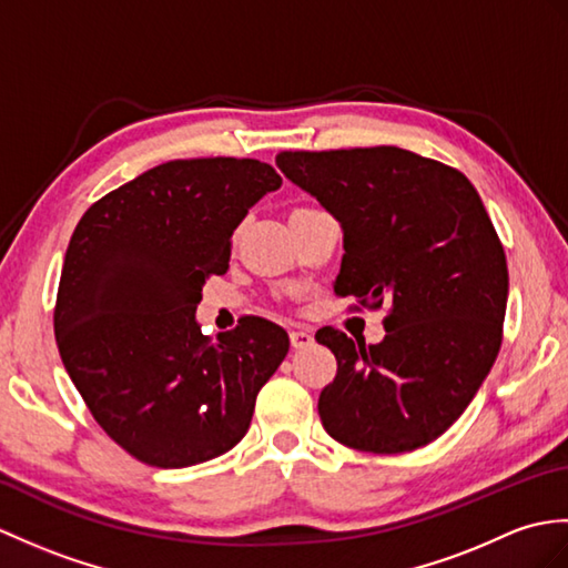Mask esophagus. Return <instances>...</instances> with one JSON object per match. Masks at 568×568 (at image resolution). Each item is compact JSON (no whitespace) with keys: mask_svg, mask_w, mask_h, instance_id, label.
Masks as SVG:
<instances>
[{"mask_svg":"<svg viewBox=\"0 0 568 568\" xmlns=\"http://www.w3.org/2000/svg\"><path fill=\"white\" fill-rule=\"evenodd\" d=\"M290 344H293V348H307L314 344V336L307 328H293V332H290Z\"/></svg>","mask_w":568,"mask_h":568,"instance_id":"1","label":"esophagus"}]
</instances>
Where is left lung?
Wrapping results in <instances>:
<instances>
[{"label": "left lung", "instance_id": "1", "mask_svg": "<svg viewBox=\"0 0 568 568\" xmlns=\"http://www.w3.org/2000/svg\"><path fill=\"white\" fill-rule=\"evenodd\" d=\"M275 166L341 224L336 293L392 305L377 346L316 332L338 363L320 394L326 433L365 453L428 445L463 416L504 332L506 254L477 189L399 148L281 152Z\"/></svg>", "mask_w": 568, "mask_h": 568}]
</instances>
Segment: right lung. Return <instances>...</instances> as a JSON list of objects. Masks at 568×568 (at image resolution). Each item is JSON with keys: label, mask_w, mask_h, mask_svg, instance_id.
Segmentation results:
<instances>
[{"label": "right lung", "mask_w": 568, "mask_h": 568, "mask_svg": "<svg viewBox=\"0 0 568 568\" xmlns=\"http://www.w3.org/2000/svg\"><path fill=\"white\" fill-rule=\"evenodd\" d=\"M281 183L256 160H176L77 224L55 307L60 358L99 426L144 465L181 469L232 450L287 355L285 328L261 316L215 341L195 320L234 230Z\"/></svg>", "instance_id": "add662e5"}]
</instances>
